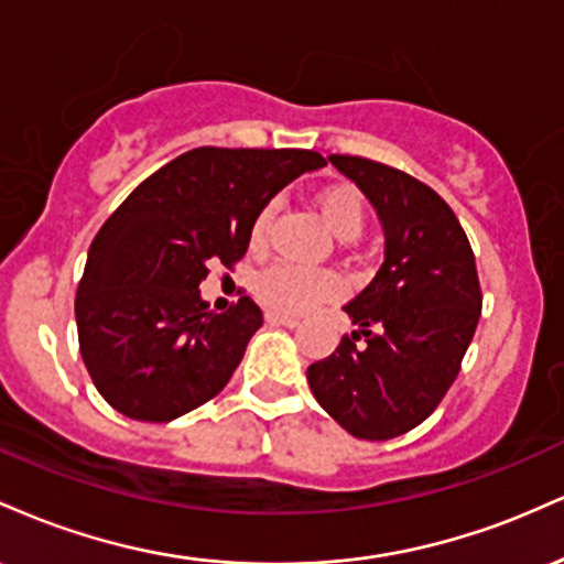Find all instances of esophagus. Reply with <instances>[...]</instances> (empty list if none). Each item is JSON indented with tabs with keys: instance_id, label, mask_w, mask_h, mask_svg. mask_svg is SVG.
Returning <instances> with one entry per match:
<instances>
[{
	"instance_id": "34e87169",
	"label": "esophagus",
	"mask_w": 564,
	"mask_h": 564,
	"mask_svg": "<svg viewBox=\"0 0 564 564\" xmlns=\"http://www.w3.org/2000/svg\"><path fill=\"white\" fill-rule=\"evenodd\" d=\"M264 318H268V323H278V326H286V328L300 326V318H294V315H286V313H275V310H270Z\"/></svg>"
}]
</instances>
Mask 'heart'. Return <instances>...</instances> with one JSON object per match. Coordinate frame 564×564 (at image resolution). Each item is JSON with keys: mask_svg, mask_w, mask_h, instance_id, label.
I'll use <instances>...</instances> for the list:
<instances>
[{"mask_svg": "<svg viewBox=\"0 0 564 564\" xmlns=\"http://www.w3.org/2000/svg\"><path fill=\"white\" fill-rule=\"evenodd\" d=\"M318 209L336 236L358 238L366 228L368 206L364 193L352 185H332L318 196ZM273 204H268L251 225V246H260L268 232ZM339 291V278L332 270L300 268L291 262H278L257 278V294L264 304L281 313H307L315 304L332 300Z\"/></svg>", "mask_w": 564, "mask_h": 564, "instance_id": "b5f03b06", "label": "heart"}]
</instances>
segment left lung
<instances>
[{
  "label": "left lung",
  "instance_id": "8db88e82",
  "mask_svg": "<svg viewBox=\"0 0 564 564\" xmlns=\"http://www.w3.org/2000/svg\"><path fill=\"white\" fill-rule=\"evenodd\" d=\"M384 228V262L347 302L358 332L307 368L323 411L349 435L392 440L419 426L462 371L482 310L462 223L430 185L360 156H328Z\"/></svg>",
  "mask_w": 564,
  "mask_h": 564
}]
</instances>
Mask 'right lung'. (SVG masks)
Wrapping results in <instances>:
<instances>
[{
    "label": "right lung",
    "mask_w": 564,
    "mask_h": 564,
    "mask_svg": "<svg viewBox=\"0 0 564 564\" xmlns=\"http://www.w3.org/2000/svg\"><path fill=\"white\" fill-rule=\"evenodd\" d=\"M326 159L300 148H193L142 180L89 246L76 291L84 366L108 405L172 422L228 384L262 310L200 300L209 264L232 268L270 198Z\"/></svg>",
    "instance_id": "right-lung-1"
}]
</instances>
